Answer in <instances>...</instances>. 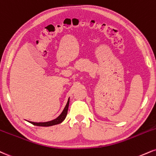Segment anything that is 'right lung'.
I'll return each instance as SVG.
<instances>
[{"label": "right lung", "mask_w": 156, "mask_h": 156, "mask_svg": "<svg viewBox=\"0 0 156 156\" xmlns=\"http://www.w3.org/2000/svg\"><path fill=\"white\" fill-rule=\"evenodd\" d=\"M69 103H70V98L67 100V102L65 105V108L62 112V113L58 116L57 119L52 120V121H46V122H39V123H37V122H33V121H29V123H32V124L37 126H54L59 124V123H61L66 118L67 114V110H68V107H69Z\"/></svg>", "instance_id": "obj_1"}]
</instances>
